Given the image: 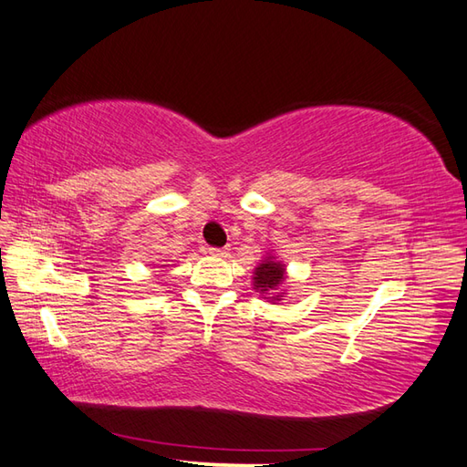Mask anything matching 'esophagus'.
I'll use <instances>...</instances> for the list:
<instances>
[{
  "label": "esophagus",
  "mask_w": 467,
  "mask_h": 467,
  "mask_svg": "<svg viewBox=\"0 0 467 467\" xmlns=\"http://www.w3.org/2000/svg\"><path fill=\"white\" fill-rule=\"evenodd\" d=\"M210 254L215 257H227L230 255V247H210Z\"/></svg>",
  "instance_id": "esophagus-1"
}]
</instances>
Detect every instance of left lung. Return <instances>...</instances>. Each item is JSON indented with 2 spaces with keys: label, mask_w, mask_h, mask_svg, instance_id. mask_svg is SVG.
<instances>
[{
  "label": "left lung",
  "mask_w": 467,
  "mask_h": 467,
  "mask_svg": "<svg viewBox=\"0 0 467 467\" xmlns=\"http://www.w3.org/2000/svg\"><path fill=\"white\" fill-rule=\"evenodd\" d=\"M285 282V265L277 262L274 255L265 257V260L254 269V289L260 292L269 302H279L284 296L279 294V287Z\"/></svg>",
  "instance_id": "left-lung-1"
}]
</instances>
